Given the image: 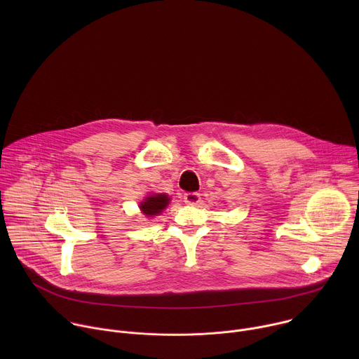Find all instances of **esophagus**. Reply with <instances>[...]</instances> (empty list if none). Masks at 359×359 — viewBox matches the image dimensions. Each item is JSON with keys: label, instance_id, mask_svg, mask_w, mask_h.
Segmentation results:
<instances>
[{"label": "esophagus", "instance_id": "1", "mask_svg": "<svg viewBox=\"0 0 359 359\" xmlns=\"http://www.w3.org/2000/svg\"><path fill=\"white\" fill-rule=\"evenodd\" d=\"M200 194L198 193H184L183 196V200L186 204H190V206H194V204H197L200 201Z\"/></svg>", "mask_w": 359, "mask_h": 359}]
</instances>
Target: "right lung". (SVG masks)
<instances>
[{"instance_id":"1","label":"right lung","mask_w":359,"mask_h":359,"mask_svg":"<svg viewBox=\"0 0 359 359\" xmlns=\"http://www.w3.org/2000/svg\"><path fill=\"white\" fill-rule=\"evenodd\" d=\"M169 197L166 194H155V196H149L144 198V201L140 203V209L146 216H156L159 215L168 204H169Z\"/></svg>"}]
</instances>
